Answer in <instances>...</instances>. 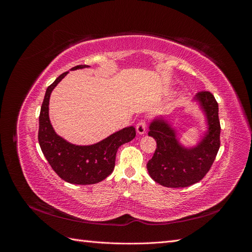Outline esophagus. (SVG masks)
<instances>
[{"mask_svg": "<svg viewBox=\"0 0 252 252\" xmlns=\"http://www.w3.org/2000/svg\"><path fill=\"white\" fill-rule=\"evenodd\" d=\"M136 132H138L139 134H144L145 132H146V122L145 121H140L138 124H136Z\"/></svg>", "mask_w": 252, "mask_h": 252, "instance_id": "esophagus-1", "label": "esophagus"}]
</instances>
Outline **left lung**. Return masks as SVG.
Here are the masks:
<instances>
[{
  "instance_id": "1",
  "label": "left lung",
  "mask_w": 252,
  "mask_h": 252,
  "mask_svg": "<svg viewBox=\"0 0 252 252\" xmlns=\"http://www.w3.org/2000/svg\"><path fill=\"white\" fill-rule=\"evenodd\" d=\"M194 102L204 113L207 126L195 146H184L168 120L155 119L149 125L148 135L157 141V149L147 163V170L159 185L180 188L195 184L215 162L220 148L219 105L209 91L196 94Z\"/></svg>"
}]
</instances>
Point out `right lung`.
<instances>
[{
  "label": "right lung",
  "mask_w": 252,
  "mask_h": 252,
  "mask_svg": "<svg viewBox=\"0 0 252 252\" xmlns=\"http://www.w3.org/2000/svg\"><path fill=\"white\" fill-rule=\"evenodd\" d=\"M88 67L90 66L78 65L70 70ZM68 72L61 74L46 90L40 112L37 138L44 157L61 179L70 184H95L113 171L119 147L134 139L135 128L125 127L100 142L84 146L67 142L57 134L49 119V98L52 90Z\"/></svg>",
  "instance_id": "right-lung-1"
}]
</instances>
